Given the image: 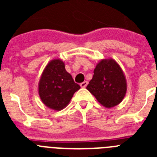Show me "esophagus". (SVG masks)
<instances>
[{"mask_svg": "<svg viewBox=\"0 0 157 157\" xmlns=\"http://www.w3.org/2000/svg\"><path fill=\"white\" fill-rule=\"evenodd\" d=\"M87 84H88V82H87L86 81H84L83 82H82L81 84H80V86H81L82 88H85V87H86Z\"/></svg>", "mask_w": 157, "mask_h": 157, "instance_id": "esophagus-1", "label": "esophagus"}]
</instances>
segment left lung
Wrapping results in <instances>:
<instances>
[{"instance_id": "8db88e82", "label": "left lung", "mask_w": 157, "mask_h": 157, "mask_svg": "<svg viewBox=\"0 0 157 157\" xmlns=\"http://www.w3.org/2000/svg\"><path fill=\"white\" fill-rule=\"evenodd\" d=\"M86 89L105 108H112L123 100L127 90V79L119 63L112 58L101 59L94 71Z\"/></svg>"}]
</instances>
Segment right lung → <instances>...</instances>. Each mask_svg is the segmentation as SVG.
<instances>
[{
    "label": "right lung",
    "instance_id": "right-lung-1",
    "mask_svg": "<svg viewBox=\"0 0 157 157\" xmlns=\"http://www.w3.org/2000/svg\"><path fill=\"white\" fill-rule=\"evenodd\" d=\"M80 89L65 69L64 62L54 59L43 70L38 82V94L42 103L55 111L63 109Z\"/></svg>",
    "mask_w": 157,
    "mask_h": 157
}]
</instances>
